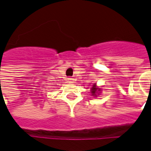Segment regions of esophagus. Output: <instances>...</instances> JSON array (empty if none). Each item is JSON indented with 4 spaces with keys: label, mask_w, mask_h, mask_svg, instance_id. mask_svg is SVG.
Instances as JSON below:
<instances>
[{
    "label": "esophagus",
    "mask_w": 151,
    "mask_h": 151,
    "mask_svg": "<svg viewBox=\"0 0 151 151\" xmlns=\"http://www.w3.org/2000/svg\"><path fill=\"white\" fill-rule=\"evenodd\" d=\"M68 82L69 83H73L74 82V79H73V78H68Z\"/></svg>",
    "instance_id": "1"
}]
</instances>
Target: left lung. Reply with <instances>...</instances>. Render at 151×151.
<instances>
[{"instance_id": "8db88e82", "label": "left lung", "mask_w": 151, "mask_h": 151, "mask_svg": "<svg viewBox=\"0 0 151 151\" xmlns=\"http://www.w3.org/2000/svg\"><path fill=\"white\" fill-rule=\"evenodd\" d=\"M101 90H102V88L98 87L96 83L93 84L92 87L91 88V93H92V96H94V97L98 96L101 93Z\"/></svg>"}]
</instances>
